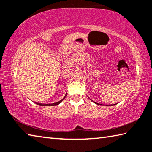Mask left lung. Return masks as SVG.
<instances>
[{
    "label": "left lung",
    "mask_w": 152,
    "mask_h": 152,
    "mask_svg": "<svg viewBox=\"0 0 152 152\" xmlns=\"http://www.w3.org/2000/svg\"><path fill=\"white\" fill-rule=\"evenodd\" d=\"M95 103H96V104H99V103H96V102H95ZM114 104H112V105H114Z\"/></svg>",
    "instance_id": "1"
}]
</instances>
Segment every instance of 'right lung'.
Returning <instances> with one entry per match:
<instances>
[{
	"label": "right lung",
	"mask_w": 152,
	"mask_h": 152,
	"mask_svg": "<svg viewBox=\"0 0 152 152\" xmlns=\"http://www.w3.org/2000/svg\"><path fill=\"white\" fill-rule=\"evenodd\" d=\"M66 95H67V94H66V96H64V99H65V97L66 96ZM64 99L60 100V101H58L57 102H55V103H53V104H43V103H38V102H36V104H39V105H40V106H56V105H58V104H60V102L63 101Z\"/></svg>",
	"instance_id": "1"
}]
</instances>
